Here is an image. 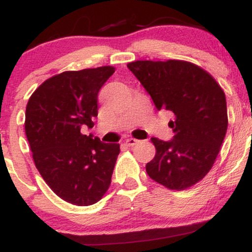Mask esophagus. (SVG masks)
Segmentation results:
<instances>
[{"instance_id": "34e87169", "label": "esophagus", "mask_w": 252, "mask_h": 252, "mask_svg": "<svg viewBox=\"0 0 252 252\" xmlns=\"http://www.w3.org/2000/svg\"><path fill=\"white\" fill-rule=\"evenodd\" d=\"M137 142H138V141L135 140V138H126V142H124V143H126L128 147H132V146H135V144Z\"/></svg>"}]
</instances>
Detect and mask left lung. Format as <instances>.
Here are the masks:
<instances>
[{
    "mask_svg": "<svg viewBox=\"0 0 252 252\" xmlns=\"http://www.w3.org/2000/svg\"><path fill=\"white\" fill-rule=\"evenodd\" d=\"M129 70L158 110H168L169 142L153 137L154 158L147 174L166 189L184 190L198 184L215 163L227 130L226 98L207 71L185 60H136Z\"/></svg>",
    "mask_w": 252,
    "mask_h": 252,
    "instance_id": "1",
    "label": "left lung"
}]
</instances>
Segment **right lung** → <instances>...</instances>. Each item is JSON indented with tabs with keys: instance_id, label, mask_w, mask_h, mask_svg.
Returning <instances> with one entry per match:
<instances>
[{
	"instance_id": "1",
	"label": "right lung",
	"mask_w": 252,
	"mask_h": 252,
	"mask_svg": "<svg viewBox=\"0 0 252 252\" xmlns=\"http://www.w3.org/2000/svg\"><path fill=\"white\" fill-rule=\"evenodd\" d=\"M114 72L112 66H102L56 74L26 106L25 131L35 167L59 198L77 206L103 198L120 154V144L80 131L83 126H94L98 92Z\"/></svg>"
}]
</instances>
